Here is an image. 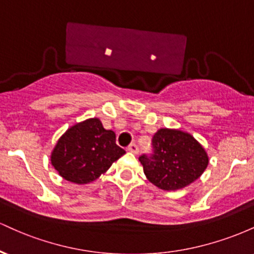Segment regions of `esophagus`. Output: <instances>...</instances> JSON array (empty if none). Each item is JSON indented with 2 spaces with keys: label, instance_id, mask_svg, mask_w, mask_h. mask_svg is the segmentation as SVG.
Wrapping results in <instances>:
<instances>
[{
  "label": "esophagus",
  "instance_id": "obj_1",
  "mask_svg": "<svg viewBox=\"0 0 254 254\" xmlns=\"http://www.w3.org/2000/svg\"><path fill=\"white\" fill-rule=\"evenodd\" d=\"M127 150L130 151V153H133V154H138V147L135 143H131L129 147H127Z\"/></svg>",
  "mask_w": 254,
  "mask_h": 254
}]
</instances>
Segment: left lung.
<instances>
[{
	"label": "left lung",
	"instance_id": "obj_1",
	"mask_svg": "<svg viewBox=\"0 0 254 254\" xmlns=\"http://www.w3.org/2000/svg\"><path fill=\"white\" fill-rule=\"evenodd\" d=\"M153 156L139 157L147 179L165 191L186 188L206 170L209 156L191 133L162 127L153 137Z\"/></svg>",
	"mask_w": 254,
	"mask_h": 254
}]
</instances>
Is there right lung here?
<instances>
[{"label":"right lung","mask_w":254,"mask_h":254,"mask_svg":"<svg viewBox=\"0 0 254 254\" xmlns=\"http://www.w3.org/2000/svg\"><path fill=\"white\" fill-rule=\"evenodd\" d=\"M124 154L116 144V133L94 117L71 125L58 138L51 165L63 179L82 185L98 179Z\"/></svg>","instance_id":"add662e5"}]
</instances>
